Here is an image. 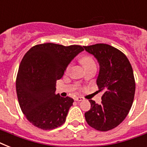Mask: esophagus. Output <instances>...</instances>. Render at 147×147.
Instances as JSON below:
<instances>
[{"instance_id":"obj_1","label":"esophagus","mask_w":147,"mask_h":147,"mask_svg":"<svg viewBox=\"0 0 147 147\" xmlns=\"http://www.w3.org/2000/svg\"><path fill=\"white\" fill-rule=\"evenodd\" d=\"M83 98H82V97H76L75 98V100H76V101H81V100H82Z\"/></svg>"}]
</instances>
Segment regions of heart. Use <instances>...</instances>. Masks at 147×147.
Segmentation results:
<instances>
[{"label":"heart","instance_id":"obj_1","mask_svg":"<svg viewBox=\"0 0 147 147\" xmlns=\"http://www.w3.org/2000/svg\"><path fill=\"white\" fill-rule=\"evenodd\" d=\"M81 62H82V64L83 65V66L85 67V69H86L88 67L92 66V65H95V62H94V59H92V56H90V55H82V56L81 57ZM71 63H69V64L67 65L66 69H65V73H69V71H70V69H71Z\"/></svg>","mask_w":147,"mask_h":147}]
</instances>
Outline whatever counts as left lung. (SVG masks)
Returning a JSON list of instances; mask_svg holds the SVG:
<instances>
[{"mask_svg":"<svg viewBox=\"0 0 147 147\" xmlns=\"http://www.w3.org/2000/svg\"><path fill=\"white\" fill-rule=\"evenodd\" d=\"M94 55L100 65L97 79L101 103L89 100L91 108L85 113L88 124L99 131L112 130L127 116L134 98V76L129 60L121 51L105 43L83 47Z\"/></svg>","mask_w":147,"mask_h":147,"instance_id":"left-lung-1","label":"left lung"}]
</instances>
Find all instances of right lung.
I'll return each instance as SVG.
<instances>
[{
  "label": "right lung",
  "mask_w": 147,
  "mask_h": 147,
  "mask_svg": "<svg viewBox=\"0 0 147 147\" xmlns=\"http://www.w3.org/2000/svg\"><path fill=\"white\" fill-rule=\"evenodd\" d=\"M82 47L47 42L29 49L20 65L16 90L26 118L42 130H53L65 121L74 100L55 94L56 81Z\"/></svg>",
  "instance_id": "1"
}]
</instances>
